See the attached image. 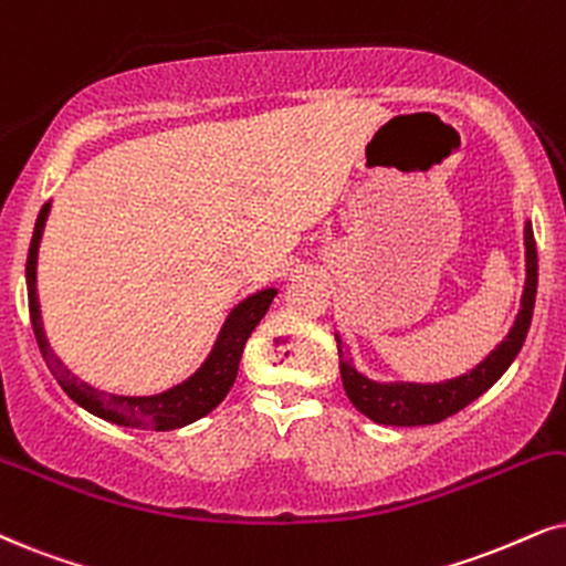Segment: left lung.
Here are the masks:
<instances>
[{
  "instance_id": "1",
  "label": "left lung",
  "mask_w": 566,
  "mask_h": 566,
  "mask_svg": "<svg viewBox=\"0 0 566 566\" xmlns=\"http://www.w3.org/2000/svg\"><path fill=\"white\" fill-rule=\"evenodd\" d=\"M525 255L527 279L520 316L514 321L510 336L485 357L481 366L447 384H374L342 360V384H345L349 402L363 415H368L370 420L384 426H433L447 420L449 415L460 412L485 389H491L504 370L512 366V360L522 349V342H525L527 328H531L535 292H538V250H535L531 224L525 227Z\"/></svg>"
}]
</instances>
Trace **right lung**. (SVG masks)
I'll list each match as a JSON object with an SVG mask.
<instances>
[{
    "instance_id": "obj_1",
    "label": "right lung",
    "mask_w": 566,
    "mask_h": 566,
    "mask_svg": "<svg viewBox=\"0 0 566 566\" xmlns=\"http://www.w3.org/2000/svg\"><path fill=\"white\" fill-rule=\"evenodd\" d=\"M46 213H49V203L41 206L39 219H35V227H33L31 248H28V261H25L28 311H31L33 334H35V342H39L41 355H44L49 370H52L62 389L67 391V397L75 399V402L85 407L88 412L98 415V418L104 420H112V423L117 426L154 428V431H171V428L188 426L192 420L209 415L213 407L227 397V391L232 389L234 378H238L240 357H242V349H245L248 336L253 334V328L259 326V321L266 316L276 290H263L259 295L242 300V303L234 307L230 318H227L224 328H221L209 360H206L203 368H200L196 376H190L185 384L154 397L106 395V391H98L88 384L77 381V378L62 366L60 357H56L54 349L49 347L44 326H41L39 295H35V255H39V242L46 224Z\"/></svg>"
}]
</instances>
